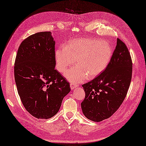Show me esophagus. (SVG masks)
<instances>
[{
    "instance_id": "obj_1",
    "label": "esophagus",
    "mask_w": 146,
    "mask_h": 146,
    "mask_svg": "<svg viewBox=\"0 0 146 146\" xmlns=\"http://www.w3.org/2000/svg\"><path fill=\"white\" fill-rule=\"evenodd\" d=\"M70 87L71 89L73 90V89H74V88H75L76 87H77V85H75V84H70Z\"/></svg>"
}]
</instances>
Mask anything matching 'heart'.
<instances>
[{
	"mask_svg": "<svg viewBox=\"0 0 146 146\" xmlns=\"http://www.w3.org/2000/svg\"><path fill=\"white\" fill-rule=\"evenodd\" d=\"M112 49L108 42L94 38H80L70 41L66 46L55 51L56 67L64 72L75 62L77 66L65 73L73 83H80L88 77L93 79L104 72L111 60Z\"/></svg>",
	"mask_w": 146,
	"mask_h": 146,
	"instance_id": "1",
	"label": "heart"
}]
</instances>
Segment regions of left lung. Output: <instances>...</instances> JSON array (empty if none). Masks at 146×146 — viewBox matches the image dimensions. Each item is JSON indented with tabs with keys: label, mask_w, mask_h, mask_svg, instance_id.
I'll use <instances>...</instances> for the list:
<instances>
[{
	"label": "left lung",
	"mask_w": 146,
	"mask_h": 146,
	"mask_svg": "<svg viewBox=\"0 0 146 146\" xmlns=\"http://www.w3.org/2000/svg\"><path fill=\"white\" fill-rule=\"evenodd\" d=\"M133 62L126 45L117 38L116 46L107 67L92 80L83 84L84 115L99 122L111 117L122 104L132 79Z\"/></svg>",
	"instance_id": "left-lung-1"
}]
</instances>
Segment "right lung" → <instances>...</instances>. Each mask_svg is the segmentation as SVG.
Segmentation results:
<instances>
[{"label":"right lung","mask_w":146,"mask_h":146,"mask_svg":"<svg viewBox=\"0 0 146 146\" xmlns=\"http://www.w3.org/2000/svg\"><path fill=\"white\" fill-rule=\"evenodd\" d=\"M55 66L51 32H39L21 42L14 65L17 91L27 111L38 119L54 116L70 90L69 82Z\"/></svg>","instance_id":"1"}]
</instances>
